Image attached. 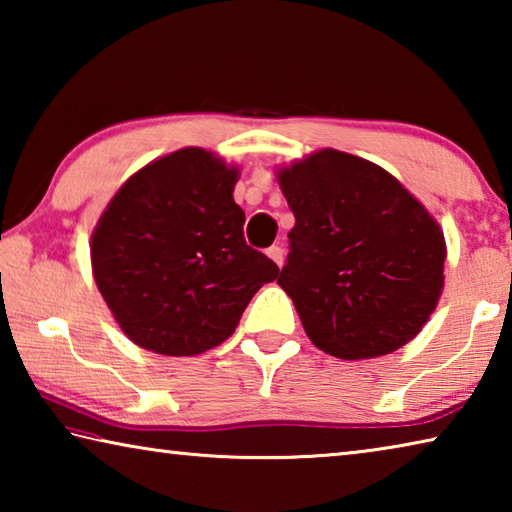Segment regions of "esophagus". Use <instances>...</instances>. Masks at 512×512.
I'll return each mask as SVG.
<instances>
[{
  "instance_id": "1",
  "label": "esophagus",
  "mask_w": 512,
  "mask_h": 512,
  "mask_svg": "<svg viewBox=\"0 0 512 512\" xmlns=\"http://www.w3.org/2000/svg\"><path fill=\"white\" fill-rule=\"evenodd\" d=\"M266 255L271 257L277 266H282V262H284V250H282L280 246H271V248L266 250Z\"/></svg>"
}]
</instances>
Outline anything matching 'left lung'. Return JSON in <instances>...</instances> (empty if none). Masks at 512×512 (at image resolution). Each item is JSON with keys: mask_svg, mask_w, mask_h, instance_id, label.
Segmentation results:
<instances>
[{"mask_svg": "<svg viewBox=\"0 0 512 512\" xmlns=\"http://www.w3.org/2000/svg\"><path fill=\"white\" fill-rule=\"evenodd\" d=\"M296 225L277 284L318 350L345 361L418 336L443 293L445 237L391 173L323 149L277 171Z\"/></svg>", "mask_w": 512, "mask_h": 512, "instance_id": "1", "label": "left lung"}]
</instances>
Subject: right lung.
<instances>
[{
	"instance_id": "add662e5",
	"label": "right lung",
	"mask_w": 512,
	"mask_h": 512,
	"mask_svg": "<svg viewBox=\"0 0 512 512\" xmlns=\"http://www.w3.org/2000/svg\"><path fill=\"white\" fill-rule=\"evenodd\" d=\"M239 171L205 149L146 164L92 232V273L135 345L194 357L232 336L250 298L280 268L244 239L232 198Z\"/></svg>"
}]
</instances>
